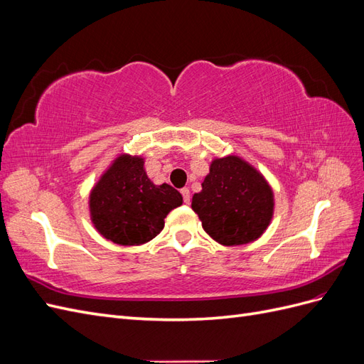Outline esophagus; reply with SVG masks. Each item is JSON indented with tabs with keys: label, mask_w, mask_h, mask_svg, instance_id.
Segmentation results:
<instances>
[{
	"label": "esophagus",
	"mask_w": 364,
	"mask_h": 364,
	"mask_svg": "<svg viewBox=\"0 0 364 364\" xmlns=\"http://www.w3.org/2000/svg\"><path fill=\"white\" fill-rule=\"evenodd\" d=\"M181 193H182V196H183V202H185V203H190V190H188V188H182Z\"/></svg>",
	"instance_id": "esophagus-1"
}]
</instances>
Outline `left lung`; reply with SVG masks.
Wrapping results in <instances>:
<instances>
[{
	"label": "left lung",
	"instance_id": "obj_1",
	"mask_svg": "<svg viewBox=\"0 0 364 364\" xmlns=\"http://www.w3.org/2000/svg\"><path fill=\"white\" fill-rule=\"evenodd\" d=\"M191 208L218 245L241 246L258 240L270 226L274 194L258 168L241 156L228 155L211 161Z\"/></svg>",
	"mask_w": 364,
	"mask_h": 364
}]
</instances>
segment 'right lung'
<instances>
[{"label":"right lung","mask_w":364,"mask_h":364,"mask_svg":"<svg viewBox=\"0 0 364 364\" xmlns=\"http://www.w3.org/2000/svg\"><path fill=\"white\" fill-rule=\"evenodd\" d=\"M141 155H119L94 183L90 217L103 238L119 246H139L164 229V218L182 205V194L171 185H155Z\"/></svg>","instance_id":"1"}]
</instances>
